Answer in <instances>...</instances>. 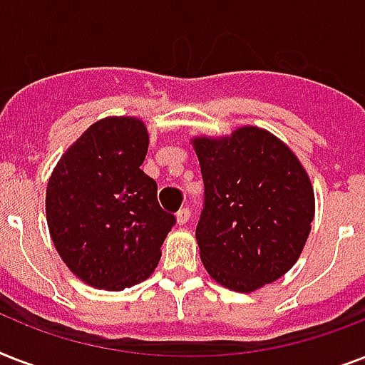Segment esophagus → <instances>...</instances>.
I'll return each mask as SVG.
<instances>
[{"mask_svg": "<svg viewBox=\"0 0 365 365\" xmlns=\"http://www.w3.org/2000/svg\"><path fill=\"white\" fill-rule=\"evenodd\" d=\"M189 216H191V214H189V208H182V210L176 214L178 223H180V225H185V223L189 222Z\"/></svg>", "mask_w": 365, "mask_h": 365, "instance_id": "esophagus-1", "label": "esophagus"}]
</instances>
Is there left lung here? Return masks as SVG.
Instances as JSON below:
<instances>
[{"label":"left lung","mask_w":365,"mask_h":365,"mask_svg":"<svg viewBox=\"0 0 365 365\" xmlns=\"http://www.w3.org/2000/svg\"><path fill=\"white\" fill-rule=\"evenodd\" d=\"M205 180L197 242L206 272L252 294L299 259L314 220L311 178L286 143L259 126L191 138Z\"/></svg>","instance_id":"obj_1"}]
</instances>
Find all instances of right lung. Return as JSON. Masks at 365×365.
Listing matches in <instances>:
<instances>
[{
  "mask_svg": "<svg viewBox=\"0 0 365 365\" xmlns=\"http://www.w3.org/2000/svg\"><path fill=\"white\" fill-rule=\"evenodd\" d=\"M148 126L106 117L60 157L47 183L45 212L54 248L88 286L121 292L151 277L176 220L160 210L157 183L140 168Z\"/></svg>",
  "mask_w": 365,
  "mask_h": 365,
  "instance_id": "right-lung-1",
  "label": "right lung"
}]
</instances>
